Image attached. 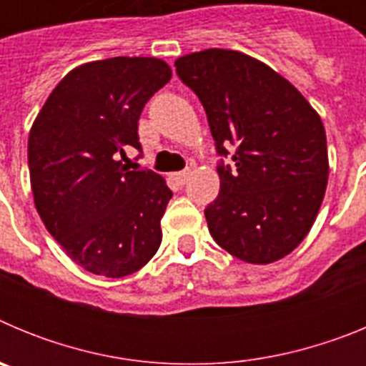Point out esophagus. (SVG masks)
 <instances>
[{
  "instance_id": "esophagus-1",
  "label": "esophagus",
  "mask_w": 366,
  "mask_h": 366,
  "mask_svg": "<svg viewBox=\"0 0 366 366\" xmlns=\"http://www.w3.org/2000/svg\"><path fill=\"white\" fill-rule=\"evenodd\" d=\"M189 177H190V170H189V168H187V170H181V172L172 174V179L176 181L177 185H185Z\"/></svg>"
}]
</instances>
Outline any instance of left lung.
Segmentation results:
<instances>
[{
	"label": "left lung",
	"instance_id": "obj_1",
	"mask_svg": "<svg viewBox=\"0 0 366 366\" xmlns=\"http://www.w3.org/2000/svg\"><path fill=\"white\" fill-rule=\"evenodd\" d=\"M205 108L219 155V194L205 209L219 247L249 264L290 254L312 229L328 183L319 113L282 74L240 51L205 49L176 60Z\"/></svg>",
	"mask_w": 366,
	"mask_h": 366
}]
</instances>
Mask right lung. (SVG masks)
<instances>
[{
  "mask_svg": "<svg viewBox=\"0 0 366 366\" xmlns=\"http://www.w3.org/2000/svg\"><path fill=\"white\" fill-rule=\"evenodd\" d=\"M172 79L164 60L115 56L74 67L54 87L29 134L34 205L67 257L93 274L121 279L157 253L172 198L152 170H128L141 150L144 104Z\"/></svg>",
  "mask_w": 366,
  "mask_h": 366,
  "instance_id": "add662e5",
  "label": "right lung"
}]
</instances>
